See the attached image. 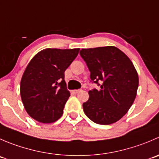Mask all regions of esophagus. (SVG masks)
Instances as JSON below:
<instances>
[{"label":"esophagus","instance_id":"34e87169","mask_svg":"<svg viewBox=\"0 0 159 159\" xmlns=\"http://www.w3.org/2000/svg\"><path fill=\"white\" fill-rule=\"evenodd\" d=\"M79 92H80L79 89H75V90H72V93H74V94H77V93H78Z\"/></svg>","mask_w":159,"mask_h":159}]
</instances>
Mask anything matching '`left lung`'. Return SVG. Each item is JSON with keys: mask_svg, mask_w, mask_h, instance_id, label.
Instances as JSON below:
<instances>
[{"mask_svg": "<svg viewBox=\"0 0 159 159\" xmlns=\"http://www.w3.org/2000/svg\"><path fill=\"white\" fill-rule=\"evenodd\" d=\"M80 55L90 71L91 82L100 86L89 92L83 103L94 123L109 125L120 120L136 98L138 75L128 57L115 47L82 49Z\"/></svg>", "mask_w": 159, "mask_h": 159, "instance_id": "obj_1", "label": "left lung"}]
</instances>
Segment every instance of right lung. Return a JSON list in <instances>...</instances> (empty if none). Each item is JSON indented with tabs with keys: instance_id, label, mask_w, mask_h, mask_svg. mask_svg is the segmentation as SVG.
<instances>
[{
	"instance_id": "right-lung-1",
	"label": "right lung",
	"mask_w": 159,
	"mask_h": 159,
	"mask_svg": "<svg viewBox=\"0 0 159 159\" xmlns=\"http://www.w3.org/2000/svg\"><path fill=\"white\" fill-rule=\"evenodd\" d=\"M79 49L47 48L29 62L21 80V98L26 112L43 124L55 122L70 97L64 71L77 57Z\"/></svg>"
}]
</instances>
